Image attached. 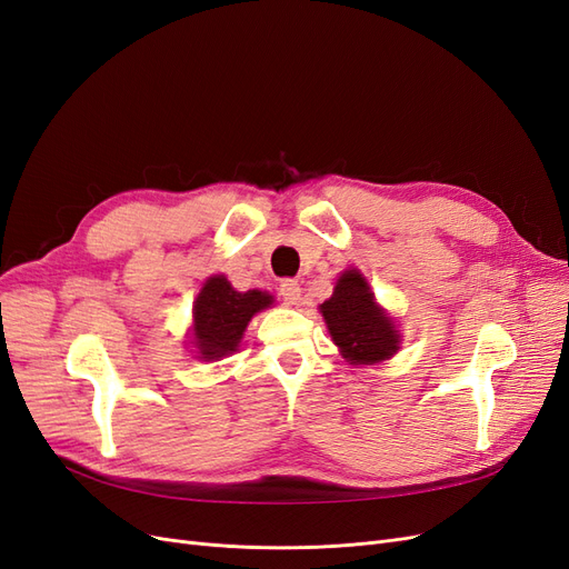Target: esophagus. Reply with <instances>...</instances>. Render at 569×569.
Masks as SVG:
<instances>
[{"instance_id": "1", "label": "esophagus", "mask_w": 569, "mask_h": 569, "mask_svg": "<svg viewBox=\"0 0 569 569\" xmlns=\"http://www.w3.org/2000/svg\"><path fill=\"white\" fill-rule=\"evenodd\" d=\"M280 297L284 299V303L297 306L301 301V287L297 280H282L280 282Z\"/></svg>"}]
</instances>
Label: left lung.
Listing matches in <instances>:
<instances>
[{"mask_svg":"<svg viewBox=\"0 0 569 569\" xmlns=\"http://www.w3.org/2000/svg\"><path fill=\"white\" fill-rule=\"evenodd\" d=\"M332 341L351 366L382 363L401 349V335L382 306H377L368 280L358 270H343L332 297L320 303Z\"/></svg>","mask_w":569,"mask_h":569,"instance_id":"1","label":"left lung"}]
</instances>
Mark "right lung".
I'll return each instance as SVG.
<instances>
[{
    "label": "right lung",
    "instance_id": "1",
    "mask_svg": "<svg viewBox=\"0 0 569 569\" xmlns=\"http://www.w3.org/2000/svg\"><path fill=\"white\" fill-rule=\"evenodd\" d=\"M272 303L268 291H237L226 274H213L203 282L194 301L192 343L197 358L220 360L237 351L249 320Z\"/></svg>",
    "mask_w": 569,
    "mask_h": 569
}]
</instances>
